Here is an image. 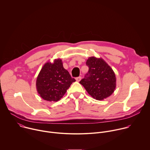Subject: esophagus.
<instances>
[{
    "label": "esophagus",
    "instance_id": "esophagus-1",
    "mask_svg": "<svg viewBox=\"0 0 150 150\" xmlns=\"http://www.w3.org/2000/svg\"><path fill=\"white\" fill-rule=\"evenodd\" d=\"M81 76H79V77L76 78V81L77 82H79L81 81Z\"/></svg>",
    "mask_w": 150,
    "mask_h": 150
}]
</instances>
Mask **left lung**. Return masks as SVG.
Returning <instances> with one entry per match:
<instances>
[{
	"instance_id": "obj_1",
	"label": "left lung",
	"mask_w": 150,
	"mask_h": 150,
	"mask_svg": "<svg viewBox=\"0 0 150 150\" xmlns=\"http://www.w3.org/2000/svg\"><path fill=\"white\" fill-rule=\"evenodd\" d=\"M86 65L89 70L79 83L94 99L103 100L111 96L116 87V78L112 68L102 58L90 57Z\"/></svg>"
}]
</instances>
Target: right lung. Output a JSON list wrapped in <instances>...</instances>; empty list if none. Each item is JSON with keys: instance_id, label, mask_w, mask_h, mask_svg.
Here are the masks:
<instances>
[{"instance_id": "1", "label": "right lung", "mask_w": 150, "mask_h": 150, "mask_svg": "<svg viewBox=\"0 0 150 150\" xmlns=\"http://www.w3.org/2000/svg\"><path fill=\"white\" fill-rule=\"evenodd\" d=\"M75 79L63 67L60 59L53 63L47 62L41 68L36 80V88L40 96L48 101H59Z\"/></svg>"}]
</instances>
